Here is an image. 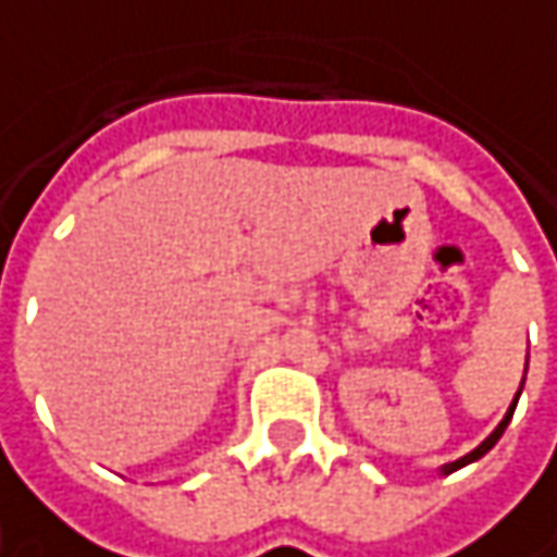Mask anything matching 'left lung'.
Instances as JSON below:
<instances>
[{"label":"left lung","instance_id":"left-lung-1","mask_svg":"<svg viewBox=\"0 0 557 557\" xmlns=\"http://www.w3.org/2000/svg\"><path fill=\"white\" fill-rule=\"evenodd\" d=\"M518 396H520V393H518ZM518 396H515V401H511V408H508V414L502 418V423H498L496 430H493V433H490V436H486V440H483L480 446L473 448V451H468L465 458H458V461H451V465H446V468H443V473H451V471H458V468H465V465H471V461H476V458H483V455H486L490 448L496 446L498 436L505 433V426H508V421H511V414H515V405H518Z\"/></svg>","mask_w":557,"mask_h":557}]
</instances>
